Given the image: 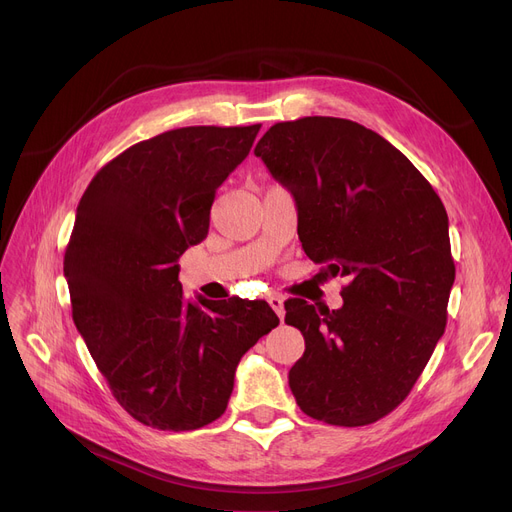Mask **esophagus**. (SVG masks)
I'll use <instances>...</instances> for the list:
<instances>
[{
    "mask_svg": "<svg viewBox=\"0 0 512 512\" xmlns=\"http://www.w3.org/2000/svg\"><path fill=\"white\" fill-rule=\"evenodd\" d=\"M267 303H270V307L276 311V315L282 321L284 319V299L280 297V294H270V297H267Z\"/></svg>",
    "mask_w": 512,
    "mask_h": 512,
    "instance_id": "1",
    "label": "esophagus"
}]
</instances>
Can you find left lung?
I'll return each mask as SVG.
<instances>
[{"label": "left lung", "instance_id": "left-lung-1", "mask_svg": "<svg viewBox=\"0 0 512 512\" xmlns=\"http://www.w3.org/2000/svg\"><path fill=\"white\" fill-rule=\"evenodd\" d=\"M255 155L294 195L307 257L348 278L340 309L284 305L305 338L290 390L313 419L369 425L407 398L444 334L446 209L405 155L353 120L278 122Z\"/></svg>", "mask_w": 512, "mask_h": 512}]
</instances>
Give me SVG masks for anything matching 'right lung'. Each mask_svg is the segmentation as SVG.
I'll use <instances>...</instances> for the list:
<instances>
[{
	"instance_id": "add662e5",
	"label": "right lung",
	"mask_w": 512,
	"mask_h": 512,
	"mask_svg": "<svg viewBox=\"0 0 512 512\" xmlns=\"http://www.w3.org/2000/svg\"><path fill=\"white\" fill-rule=\"evenodd\" d=\"M261 124L186 126L103 166L76 207L64 257L72 319L134 419L188 432L218 419L240 357L278 315L265 301H191L180 255L207 236L215 191Z\"/></svg>"
}]
</instances>
